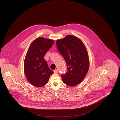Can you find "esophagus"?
Segmentation results:
<instances>
[{"label":"esophagus","instance_id":"obj_1","mask_svg":"<svg viewBox=\"0 0 120 120\" xmlns=\"http://www.w3.org/2000/svg\"><path fill=\"white\" fill-rule=\"evenodd\" d=\"M54 73H57L58 72V70H57V69H55V70H54Z\"/></svg>","mask_w":120,"mask_h":120}]
</instances>
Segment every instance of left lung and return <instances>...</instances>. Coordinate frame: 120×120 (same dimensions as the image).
I'll return each mask as SVG.
<instances>
[{"label":"left lung","mask_w":120,"mask_h":120,"mask_svg":"<svg viewBox=\"0 0 120 120\" xmlns=\"http://www.w3.org/2000/svg\"><path fill=\"white\" fill-rule=\"evenodd\" d=\"M56 44L68 67L67 73L61 75L63 82L69 86L78 85L84 80L89 68L86 46L79 38L71 35L57 40Z\"/></svg>","instance_id":"obj_1"}]
</instances>
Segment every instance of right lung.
<instances>
[{
    "label": "right lung",
    "instance_id": "1",
    "mask_svg": "<svg viewBox=\"0 0 120 120\" xmlns=\"http://www.w3.org/2000/svg\"><path fill=\"white\" fill-rule=\"evenodd\" d=\"M53 43L52 40L39 37L34 40L29 48L24 60V72L29 82L35 87L45 85L53 73L44 59L46 52Z\"/></svg>",
    "mask_w": 120,
    "mask_h": 120
}]
</instances>
